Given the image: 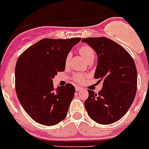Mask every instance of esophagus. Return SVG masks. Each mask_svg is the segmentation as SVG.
I'll return each mask as SVG.
<instances>
[{
  "instance_id": "1",
  "label": "esophagus",
  "mask_w": 149,
  "mask_h": 149,
  "mask_svg": "<svg viewBox=\"0 0 149 149\" xmlns=\"http://www.w3.org/2000/svg\"><path fill=\"white\" fill-rule=\"evenodd\" d=\"M83 89L81 88V87H76V90L77 92H79V91H81V90H82Z\"/></svg>"
}]
</instances>
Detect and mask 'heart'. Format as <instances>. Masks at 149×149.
<instances>
[{"label":"heart","instance_id":"b5f03b06","mask_svg":"<svg viewBox=\"0 0 149 149\" xmlns=\"http://www.w3.org/2000/svg\"><path fill=\"white\" fill-rule=\"evenodd\" d=\"M79 52L81 54V56H83L84 59L86 61L88 60L90 58L94 57L95 56V54H94L93 51L88 45H83L80 50H79ZM70 58H71V54H68V56H66V59H65V63L68 64L69 62V61L70 60ZM74 79L78 82H81L84 79V76L83 75L81 74H77L74 76Z\"/></svg>","mask_w":149,"mask_h":149}]
</instances>
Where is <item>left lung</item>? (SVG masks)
<instances>
[{"label":"left lung","instance_id":"8db88e82","mask_svg":"<svg viewBox=\"0 0 149 149\" xmlns=\"http://www.w3.org/2000/svg\"><path fill=\"white\" fill-rule=\"evenodd\" d=\"M81 41L96 53L98 63L94 78L103 80L98 94L88 90L84 107L94 121L111 124L121 118L134 101L137 82L135 64L129 53L110 39L89 37Z\"/></svg>","mask_w":149,"mask_h":149}]
</instances>
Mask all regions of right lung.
Masks as SVG:
<instances>
[{
	"label": "right lung",
	"mask_w": 149,
	"mask_h": 149,
	"mask_svg": "<svg viewBox=\"0 0 149 149\" xmlns=\"http://www.w3.org/2000/svg\"><path fill=\"white\" fill-rule=\"evenodd\" d=\"M81 38L43 39L26 49L15 67V89L28 115L42 125L63 120L74 97L71 84L55 89L53 79L65 70V59Z\"/></svg>",
	"instance_id": "obj_1"
}]
</instances>
